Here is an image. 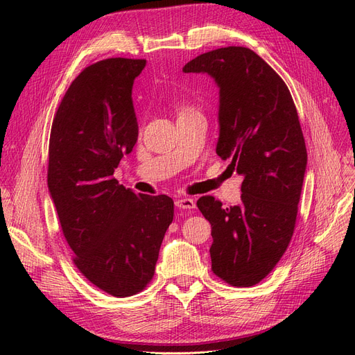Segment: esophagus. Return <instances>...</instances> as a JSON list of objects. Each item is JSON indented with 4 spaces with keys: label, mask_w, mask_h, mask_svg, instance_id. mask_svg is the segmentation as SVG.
<instances>
[{
    "label": "esophagus",
    "mask_w": 355,
    "mask_h": 355,
    "mask_svg": "<svg viewBox=\"0 0 355 355\" xmlns=\"http://www.w3.org/2000/svg\"><path fill=\"white\" fill-rule=\"evenodd\" d=\"M175 206L178 209H184V211H191V209L196 207V202L190 198H181L175 200Z\"/></svg>",
    "instance_id": "esophagus-1"
}]
</instances>
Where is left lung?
<instances>
[{
	"mask_svg": "<svg viewBox=\"0 0 355 355\" xmlns=\"http://www.w3.org/2000/svg\"><path fill=\"white\" fill-rule=\"evenodd\" d=\"M182 71L215 80L216 153L243 177L240 205L224 207L212 196L198 200L212 227V270L234 286H252L277 266L295 227L307 166L295 105L277 71L248 48L205 52Z\"/></svg>",
	"mask_w": 355,
	"mask_h": 355,
	"instance_id": "obj_1",
	"label": "left lung"
}]
</instances>
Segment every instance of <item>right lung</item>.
Instances as JSON below:
<instances>
[{
    "label": "right lung",
    "mask_w": 355,
    "mask_h": 355,
    "mask_svg": "<svg viewBox=\"0 0 355 355\" xmlns=\"http://www.w3.org/2000/svg\"><path fill=\"white\" fill-rule=\"evenodd\" d=\"M144 65L130 58L89 65L65 92L49 137L48 189L74 265L120 298L150 282L174 218L168 196L136 194L112 177L137 141L131 90Z\"/></svg>",
    "instance_id": "add662e5"
}]
</instances>
